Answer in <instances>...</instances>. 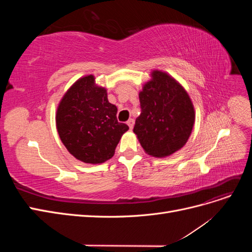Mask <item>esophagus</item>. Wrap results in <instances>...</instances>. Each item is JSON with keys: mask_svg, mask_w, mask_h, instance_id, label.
Wrapping results in <instances>:
<instances>
[{"mask_svg": "<svg viewBox=\"0 0 252 252\" xmlns=\"http://www.w3.org/2000/svg\"><path fill=\"white\" fill-rule=\"evenodd\" d=\"M127 125L129 126V128L132 129V128H133V125H134V120H133V119H129V120L127 121Z\"/></svg>", "mask_w": 252, "mask_h": 252, "instance_id": "34e87169", "label": "esophagus"}]
</instances>
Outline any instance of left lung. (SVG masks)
<instances>
[{
  "label": "left lung",
  "instance_id": "1",
  "mask_svg": "<svg viewBox=\"0 0 252 252\" xmlns=\"http://www.w3.org/2000/svg\"><path fill=\"white\" fill-rule=\"evenodd\" d=\"M142 112L133 132L146 154L165 158L187 143L195 120L191 98L168 73L152 70L139 94Z\"/></svg>",
  "mask_w": 252,
  "mask_h": 252
}]
</instances>
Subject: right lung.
I'll use <instances>...</instances> for the list:
<instances>
[{
    "mask_svg": "<svg viewBox=\"0 0 252 252\" xmlns=\"http://www.w3.org/2000/svg\"><path fill=\"white\" fill-rule=\"evenodd\" d=\"M118 108L107 90L97 86L93 74L83 77L66 91L56 114L61 141L75 158L101 164L111 158L129 127L119 123Z\"/></svg>",
    "mask_w": 252,
    "mask_h": 252,
    "instance_id": "right-lung-1",
    "label": "right lung"
}]
</instances>
